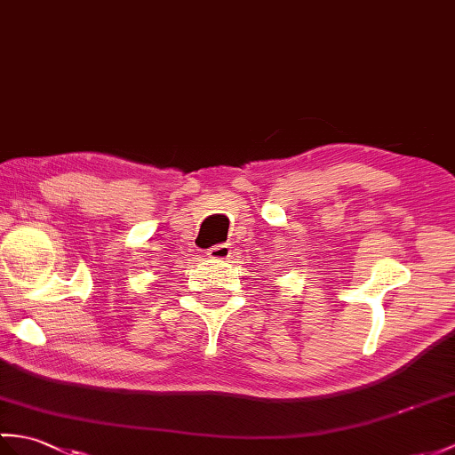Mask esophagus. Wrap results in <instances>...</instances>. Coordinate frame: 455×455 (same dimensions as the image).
Segmentation results:
<instances>
[{
	"label": "esophagus",
	"instance_id": "esophagus-1",
	"mask_svg": "<svg viewBox=\"0 0 455 455\" xmlns=\"http://www.w3.org/2000/svg\"><path fill=\"white\" fill-rule=\"evenodd\" d=\"M205 253L211 259H228L232 250H230V244H217L213 248H209Z\"/></svg>",
	"mask_w": 455,
	"mask_h": 455
}]
</instances>
